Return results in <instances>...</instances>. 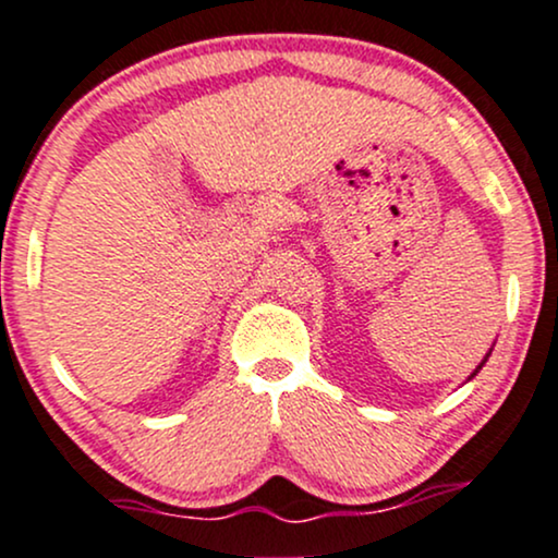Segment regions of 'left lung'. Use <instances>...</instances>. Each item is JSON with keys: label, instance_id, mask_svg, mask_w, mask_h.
<instances>
[{"label": "left lung", "instance_id": "left-lung-1", "mask_svg": "<svg viewBox=\"0 0 558 558\" xmlns=\"http://www.w3.org/2000/svg\"><path fill=\"white\" fill-rule=\"evenodd\" d=\"M489 352H493V349H489ZM487 357H489V354H487ZM487 357H485V360H482V363H480V365H476V371H474V373H471V376H476V373H480V371H482V365H485V363H487ZM471 376H469V378H471Z\"/></svg>", "mask_w": 558, "mask_h": 558}]
</instances>
